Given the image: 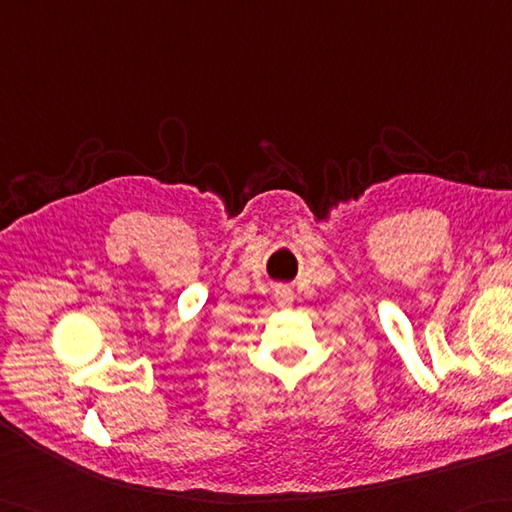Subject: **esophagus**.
<instances>
[{"label": "esophagus", "instance_id": "1", "mask_svg": "<svg viewBox=\"0 0 512 512\" xmlns=\"http://www.w3.org/2000/svg\"><path fill=\"white\" fill-rule=\"evenodd\" d=\"M275 299H277V303H279L281 308H288L290 303H292V292H290V290H286V288H281V290H277Z\"/></svg>", "mask_w": 512, "mask_h": 512}]
</instances>
